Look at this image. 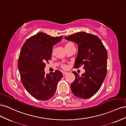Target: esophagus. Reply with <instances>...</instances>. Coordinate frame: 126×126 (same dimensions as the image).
I'll return each mask as SVG.
<instances>
[{"label": "esophagus", "mask_w": 126, "mask_h": 126, "mask_svg": "<svg viewBox=\"0 0 126 126\" xmlns=\"http://www.w3.org/2000/svg\"><path fill=\"white\" fill-rule=\"evenodd\" d=\"M67 74V72H63V75L64 77L65 76V75Z\"/></svg>", "instance_id": "34e87169"}]
</instances>
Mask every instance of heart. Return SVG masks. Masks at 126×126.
<instances>
[{
	"mask_svg": "<svg viewBox=\"0 0 126 126\" xmlns=\"http://www.w3.org/2000/svg\"><path fill=\"white\" fill-rule=\"evenodd\" d=\"M73 45L72 44V43H66V44L65 45V48H66L67 47H69V46H70V45ZM62 67L63 69H66L67 66L66 65H64H64H63L62 66Z\"/></svg>",
	"mask_w": 126,
	"mask_h": 126,
	"instance_id": "obj_1",
	"label": "heart"
}]
</instances>
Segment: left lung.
<instances>
[{"label": "left lung", "instance_id": "left-lung-1", "mask_svg": "<svg viewBox=\"0 0 126 126\" xmlns=\"http://www.w3.org/2000/svg\"><path fill=\"white\" fill-rule=\"evenodd\" d=\"M78 45L74 68L83 66L85 72L80 76L73 72L75 79L71 84L73 93L78 98L88 99L98 91L107 72V50L100 38L86 32H79L64 37Z\"/></svg>", "mask_w": 126, "mask_h": 126}]
</instances>
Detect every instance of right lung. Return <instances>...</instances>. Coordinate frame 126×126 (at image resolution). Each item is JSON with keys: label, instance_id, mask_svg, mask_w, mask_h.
<instances>
[{"label": "right lung", "instance_id": "1", "mask_svg": "<svg viewBox=\"0 0 126 126\" xmlns=\"http://www.w3.org/2000/svg\"><path fill=\"white\" fill-rule=\"evenodd\" d=\"M63 36L52 37L39 32L30 37L21 47L18 67L21 82L35 99L47 100L54 95L57 84L63 77L59 70L45 74V62L51 59L53 46Z\"/></svg>", "mask_w": 126, "mask_h": 126}]
</instances>
